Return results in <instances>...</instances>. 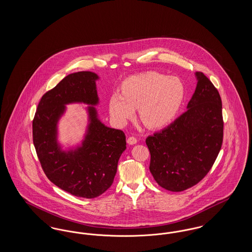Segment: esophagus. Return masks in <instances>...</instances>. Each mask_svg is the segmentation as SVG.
<instances>
[{"label": "esophagus", "instance_id": "obj_1", "mask_svg": "<svg viewBox=\"0 0 252 252\" xmlns=\"http://www.w3.org/2000/svg\"><path fill=\"white\" fill-rule=\"evenodd\" d=\"M137 142H138L137 139L135 137H133V136H130V137L127 138V144H137Z\"/></svg>", "mask_w": 252, "mask_h": 252}]
</instances>
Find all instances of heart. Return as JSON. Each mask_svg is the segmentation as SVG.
Here are the masks:
<instances>
[{
    "instance_id": "b5f03b06",
    "label": "heart",
    "mask_w": 252,
    "mask_h": 252,
    "mask_svg": "<svg viewBox=\"0 0 252 252\" xmlns=\"http://www.w3.org/2000/svg\"><path fill=\"white\" fill-rule=\"evenodd\" d=\"M185 97V88L177 76L158 72L132 75L122 84V93L109 98V113L113 121L124 126L135 115L151 129L165 126L175 118Z\"/></svg>"
}]
</instances>
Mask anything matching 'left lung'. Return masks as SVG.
<instances>
[{
	"label": "left lung",
	"instance_id": "1",
	"mask_svg": "<svg viewBox=\"0 0 252 252\" xmlns=\"http://www.w3.org/2000/svg\"><path fill=\"white\" fill-rule=\"evenodd\" d=\"M187 110L166 128L146 138L150 172L157 183L171 192L197 184L213 167L223 143L222 101L203 72Z\"/></svg>",
	"mask_w": 252,
	"mask_h": 252
}]
</instances>
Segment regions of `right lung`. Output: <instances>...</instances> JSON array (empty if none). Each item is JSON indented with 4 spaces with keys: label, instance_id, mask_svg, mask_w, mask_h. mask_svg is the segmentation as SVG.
I'll list each match as a JSON object with an SVG mask.
<instances>
[{
    "label": "right lung",
    "instance_id": "add662e5",
    "mask_svg": "<svg viewBox=\"0 0 252 252\" xmlns=\"http://www.w3.org/2000/svg\"><path fill=\"white\" fill-rule=\"evenodd\" d=\"M98 78L92 72L67 75L41 97L33 120V143L46 177L61 190L84 198L97 197L111 186L126 148L125 133L102 124L94 107H88L89 126L81 145L65 151L58 143V123L66 105L98 104Z\"/></svg>",
    "mask_w": 252,
    "mask_h": 252
}]
</instances>
